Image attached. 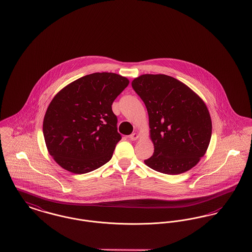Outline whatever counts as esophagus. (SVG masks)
<instances>
[{
  "label": "esophagus",
  "mask_w": 252,
  "mask_h": 252,
  "mask_svg": "<svg viewBox=\"0 0 252 252\" xmlns=\"http://www.w3.org/2000/svg\"><path fill=\"white\" fill-rule=\"evenodd\" d=\"M139 134L136 133V132H134V133L131 134L130 136H129V138H130V140H132V141H136L138 138H139Z\"/></svg>",
  "instance_id": "1"
}]
</instances>
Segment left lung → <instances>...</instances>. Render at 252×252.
Masks as SVG:
<instances>
[{"instance_id":"obj_1","label":"left lung","mask_w":252,"mask_h":252,"mask_svg":"<svg viewBox=\"0 0 252 252\" xmlns=\"http://www.w3.org/2000/svg\"><path fill=\"white\" fill-rule=\"evenodd\" d=\"M148 109L153 155L150 168L168 175L195 166L207 151L212 124L207 105L188 86L164 74H144L132 83Z\"/></svg>"}]
</instances>
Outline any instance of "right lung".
Segmentation results:
<instances>
[{
  "label": "right lung",
  "instance_id": "right-lung-1",
  "mask_svg": "<svg viewBox=\"0 0 252 252\" xmlns=\"http://www.w3.org/2000/svg\"><path fill=\"white\" fill-rule=\"evenodd\" d=\"M129 84L115 73L84 76L59 91L45 112L49 154L63 168L84 174L107 163L122 139L112 103Z\"/></svg>",
  "mask_w": 252,
  "mask_h": 252
}]
</instances>
